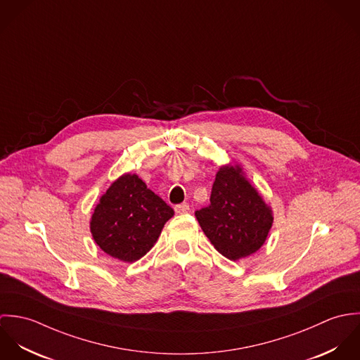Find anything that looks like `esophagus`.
I'll return each mask as SVG.
<instances>
[{
	"instance_id": "obj_1",
	"label": "esophagus",
	"mask_w": 360,
	"mask_h": 360,
	"mask_svg": "<svg viewBox=\"0 0 360 360\" xmlns=\"http://www.w3.org/2000/svg\"><path fill=\"white\" fill-rule=\"evenodd\" d=\"M174 210H176V213H187L190 210V205L187 202H183V204L174 206Z\"/></svg>"
}]
</instances>
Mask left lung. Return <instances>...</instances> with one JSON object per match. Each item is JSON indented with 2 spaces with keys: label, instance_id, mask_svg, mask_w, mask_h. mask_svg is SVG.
Returning <instances> with one entry per match:
<instances>
[{
  "label": "left lung",
  "instance_id": "obj_1",
  "mask_svg": "<svg viewBox=\"0 0 360 360\" xmlns=\"http://www.w3.org/2000/svg\"><path fill=\"white\" fill-rule=\"evenodd\" d=\"M209 201L195 210V216L216 251L230 260L257 252L269 234L273 216L240 167H220Z\"/></svg>",
  "mask_w": 360,
  "mask_h": 360
}]
</instances>
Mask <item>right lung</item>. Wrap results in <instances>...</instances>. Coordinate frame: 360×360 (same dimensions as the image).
<instances>
[{
	"mask_svg": "<svg viewBox=\"0 0 360 360\" xmlns=\"http://www.w3.org/2000/svg\"><path fill=\"white\" fill-rule=\"evenodd\" d=\"M173 213L137 174H124L101 197L90 229L103 252L136 262L154 247Z\"/></svg>",
	"mask_w": 360,
	"mask_h": 360,
	"instance_id": "right-lung-1",
	"label": "right lung"
}]
</instances>
